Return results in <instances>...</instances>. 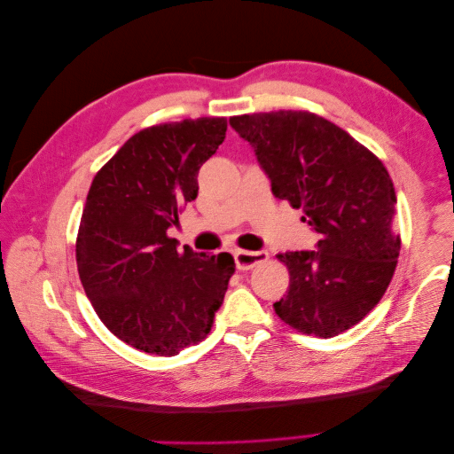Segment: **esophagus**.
Segmentation results:
<instances>
[{
    "label": "esophagus",
    "mask_w": 454,
    "mask_h": 454,
    "mask_svg": "<svg viewBox=\"0 0 454 454\" xmlns=\"http://www.w3.org/2000/svg\"><path fill=\"white\" fill-rule=\"evenodd\" d=\"M269 257L267 250H257V252H246V250H237L235 252V263L239 270H250L255 267L261 261H265Z\"/></svg>",
    "instance_id": "esophagus-1"
}]
</instances>
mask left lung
<instances>
[{
  "instance_id": "1",
  "label": "left lung",
  "mask_w": 454,
  "mask_h": 454,
  "mask_svg": "<svg viewBox=\"0 0 454 454\" xmlns=\"http://www.w3.org/2000/svg\"><path fill=\"white\" fill-rule=\"evenodd\" d=\"M269 176L272 195L303 210L316 250L286 252L287 294L274 303L297 332L335 337L367 316L394 277L397 202L384 164L332 121L309 112L231 117Z\"/></svg>"
}]
</instances>
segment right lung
Instances as JSON below:
<instances>
[{
	"instance_id": "1",
	"label": "right lung",
	"mask_w": 454,
	"mask_h": 454,
	"mask_svg": "<svg viewBox=\"0 0 454 454\" xmlns=\"http://www.w3.org/2000/svg\"><path fill=\"white\" fill-rule=\"evenodd\" d=\"M225 132V117L140 130L89 189L75 246L81 284L109 332L147 354L176 356L208 335L235 272L232 255L182 252L167 235Z\"/></svg>"
}]
</instances>
